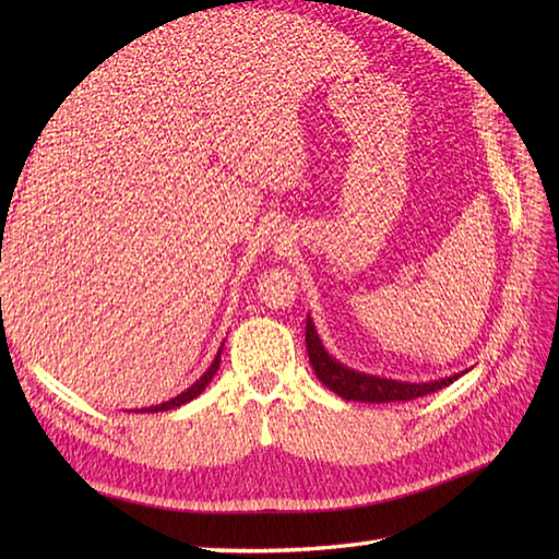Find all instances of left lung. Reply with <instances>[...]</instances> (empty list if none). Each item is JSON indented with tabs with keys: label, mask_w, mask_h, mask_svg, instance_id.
Wrapping results in <instances>:
<instances>
[{
	"label": "left lung",
	"mask_w": 559,
	"mask_h": 559,
	"mask_svg": "<svg viewBox=\"0 0 559 559\" xmlns=\"http://www.w3.org/2000/svg\"><path fill=\"white\" fill-rule=\"evenodd\" d=\"M305 341H307V353H310V362L314 367V374L319 382L346 401H362V403L411 401L425 394H432V391L449 386L451 382H456L459 379V374H451L444 379H435V382L415 384V382H399V379H386V377L353 370V367L338 362L326 353L310 314H307Z\"/></svg>",
	"instance_id": "1"
}]
</instances>
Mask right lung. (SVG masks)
Masks as SVG:
<instances>
[{"label":"right lung","instance_id":"1","mask_svg":"<svg viewBox=\"0 0 559 559\" xmlns=\"http://www.w3.org/2000/svg\"><path fill=\"white\" fill-rule=\"evenodd\" d=\"M221 350H223V346L218 348V355L216 358H213V362H211V367L209 370L201 374L197 382L189 386V389H185L182 394H177L175 399H170V401H165V403H158V406H148V408H136V413H158V411H173V408H180L182 403H189L192 399H197L201 391H204L209 384H211V379H213V374L218 372V365H221Z\"/></svg>","mask_w":559,"mask_h":559}]
</instances>
